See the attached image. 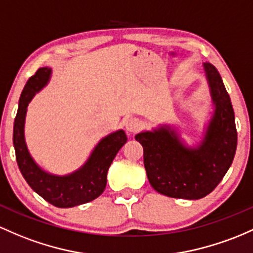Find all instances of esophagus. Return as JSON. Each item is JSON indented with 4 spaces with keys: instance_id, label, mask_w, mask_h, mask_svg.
<instances>
[{
    "instance_id": "esophagus-1",
    "label": "esophagus",
    "mask_w": 253,
    "mask_h": 253,
    "mask_svg": "<svg viewBox=\"0 0 253 253\" xmlns=\"http://www.w3.org/2000/svg\"><path fill=\"white\" fill-rule=\"evenodd\" d=\"M140 127V122L137 120V119H128V120L125 121V128H126L127 132L132 133V132H135L137 129H139Z\"/></svg>"
}]
</instances>
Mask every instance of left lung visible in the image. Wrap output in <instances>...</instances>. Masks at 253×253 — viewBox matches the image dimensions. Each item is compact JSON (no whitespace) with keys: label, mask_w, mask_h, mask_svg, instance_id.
<instances>
[{"label":"left lung","mask_w":253,"mask_h":253,"mask_svg":"<svg viewBox=\"0 0 253 253\" xmlns=\"http://www.w3.org/2000/svg\"><path fill=\"white\" fill-rule=\"evenodd\" d=\"M211 112L199 140L192 145L173 124H158L135 134L144 150V166L155 191L171 198L201 199L212 192L226 175L237 150L234 110L220 73L203 63Z\"/></svg>","instance_id":"8db88e82"}]
</instances>
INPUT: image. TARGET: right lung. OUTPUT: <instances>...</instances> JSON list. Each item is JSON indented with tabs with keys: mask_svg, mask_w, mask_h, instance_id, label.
<instances>
[{
	"mask_svg": "<svg viewBox=\"0 0 253 253\" xmlns=\"http://www.w3.org/2000/svg\"><path fill=\"white\" fill-rule=\"evenodd\" d=\"M51 74V68L42 67L27 80L14 120L13 145L19 169L30 187L55 207L73 208L88 203L103 193L107 186L108 169L119 150L127 141V135L124 129H118L101 138L85 162L65 175L50 173L42 168L27 148L25 121L29 103L36 93L49 84Z\"/></svg>",
	"mask_w": 253,
	"mask_h": 253,
	"instance_id": "1",
	"label": "right lung"
}]
</instances>
